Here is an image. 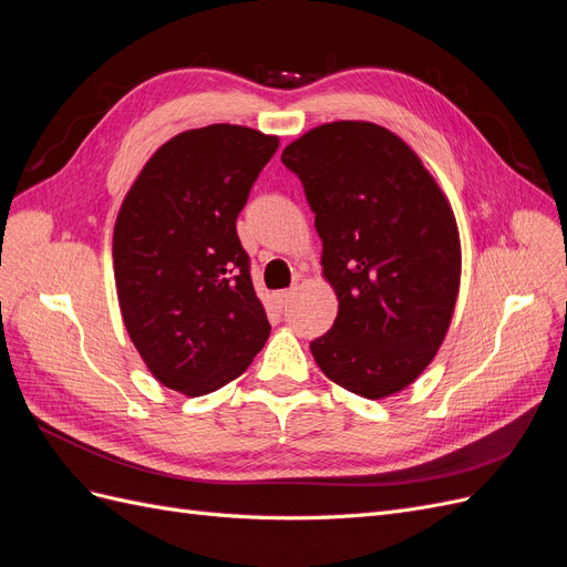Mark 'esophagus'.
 <instances>
[{
    "mask_svg": "<svg viewBox=\"0 0 567 567\" xmlns=\"http://www.w3.org/2000/svg\"><path fill=\"white\" fill-rule=\"evenodd\" d=\"M293 298H296V288L279 290V293H277V305H279V307H288L290 300H293Z\"/></svg>",
    "mask_w": 567,
    "mask_h": 567,
    "instance_id": "1",
    "label": "esophagus"
}]
</instances>
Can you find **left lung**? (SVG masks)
<instances>
[{
    "label": "left lung",
    "mask_w": 567,
    "mask_h": 567,
    "mask_svg": "<svg viewBox=\"0 0 567 567\" xmlns=\"http://www.w3.org/2000/svg\"><path fill=\"white\" fill-rule=\"evenodd\" d=\"M281 163L302 182L338 296L312 357L359 398L400 392L433 362L454 315L461 244L447 198L416 153L373 123L315 127Z\"/></svg>",
    "instance_id": "left-lung-1"
}]
</instances>
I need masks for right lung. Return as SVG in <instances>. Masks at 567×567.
I'll list each match as a JSON object with an SVG mask.
<instances>
[{
	"label": "right lung",
	"instance_id": "add662e5",
	"mask_svg": "<svg viewBox=\"0 0 567 567\" xmlns=\"http://www.w3.org/2000/svg\"><path fill=\"white\" fill-rule=\"evenodd\" d=\"M279 140L241 125L163 144L115 219L113 269L125 329L156 379L188 398L238 379L271 326L236 234Z\"/></svg>",
	"mask_w": 567,
	"mask_h": 567
}]
</instances>
